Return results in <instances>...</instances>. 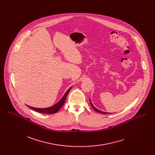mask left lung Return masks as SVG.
I'll return each mask as SVG.
<instances>
[{
	"label": "left lung",
	"mask_w": 155,
	"mask_h": 155,
	"mask_svg": "<svg viewBox=\"0 0 155 155\" xmlns=\"http://www.w3.org/2000/svg\"><path fill=\"white\" fill-rule=\"evenodd\" d=\"M90 104H91V106L92 107V108L94 109V110L95 111H96L97 112H98V113H103V114H109L110 113H106V112H104V111H102L99 110H98L97 109H96L94 106H93V104H92V103H91V100H90Z\"/></svg>",
	"instance_id": "1"
}]
</instances>
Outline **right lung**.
Masks as SVG:
<instances>
[{
  "mask_svg": "<svg viewBox=\"0 0 155 155\" xmlns=\"http://www.w3.org/2000/svg\"><path fill=\"white\" fill-rule=\"evenodd\" d=\"M71 88L68 89L67 91L65 93V94L64 95V96L63 97V98L56 104H55L54 106H52V107H48V108H45V109H39V108H34V107H32L31 106H28V107H30V109L34 110L38 112H39V113H45V114H53V113H55L56 112H57L59 110L61 107L63 106L64 102H65V100L66 99L67 96L70 91Z\"/></svg>",
  "mask_w": 155,
  "mask_h": 155,
  "instance_id": "add662e5",
  "label": "right lung"
}]
</instances>
